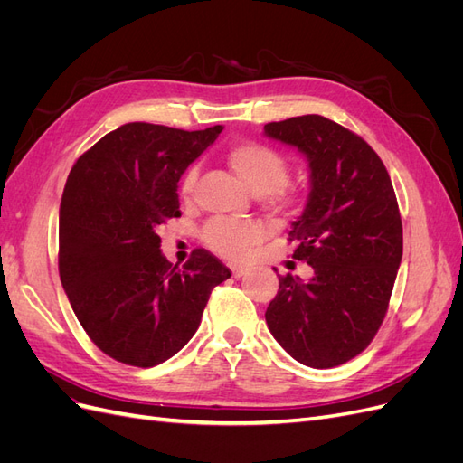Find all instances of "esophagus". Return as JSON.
Masks as SVG:
<instances>
[{
    "mask_svg": "<svg viewBox=\"0 0 463 463\" xmlns=\"http://www.w3.org/2000/svg\"><path fill=\"white\" fill-rule=\"evenodd\" d=\"M230 270L235 278H241L243 274H247L249 269H245V266H240V264H230Z\"/></svg>",
    "mask_w": 463,
    "mask_h": 463,
    "instance_id": "34e87169",
    "label": "esophagus"
}]
</instances>
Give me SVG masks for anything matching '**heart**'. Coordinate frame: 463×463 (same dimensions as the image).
<instances>
[{
	"mask_svg": "<svg viewBox=\"0 0 463 463\" xmlns=\"http://www.w3.org/2000/svg\"><path fill=\"white\" fill-rule=\"evenodd\" d=\"M228 165L240 177L241 184L269 203L279 214H291L305 203V193L299 187L288 184L289 162L282 152L257 141L235 145L226 154ZM199 179V165L191 164L181 175L179 193L184 199H191ZM266 235L262 222L245 220L235 222L228 218L210 220L201 237L213 253L228 260H245L250 249L259 245Z\"/></svg>",
	"mask_w": 463,
	"mask_h": 463,
	"instance_id": "b5f03b06",
	"label": "heart"
}]
</instances>
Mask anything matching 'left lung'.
Listing matches in <instances>:
<instances>
[{"instance_id": "1", "label": "left lung", "mask_w": 463, "mask_h": 463, "mask_svg": "<svg viewBox=\"0 0 463 463\" xmlns=\"http://www.w3.org/2000/svg\"><path fill=\"white\" fill-rule=\"evenodd\" d=\"M264 133L309 160V201L289 241L313 269L309 282L279 276L266 325L303 365L338 367L373 342L388 311L403 249L396 193L378 154L332 119L289 118Z\"/></svg>"}]
</instances>
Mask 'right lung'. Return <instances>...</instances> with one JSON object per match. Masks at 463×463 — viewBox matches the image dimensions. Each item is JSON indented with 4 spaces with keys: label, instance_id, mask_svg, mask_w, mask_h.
Here are the masks:
<instances>
[{
    "label": "right lung",
    "instance_id": "obj_1",
    "mask_svg": "<svg viewBox=\"0 0 463 463\" xmlns=\"http://www.w3.org/2000/svg\"><path fill=\"white\" fill-rule=\"evenodd\" d=\"M222 125L184 131L125 123L73 164L60 206V278L89 338L125 365L154 367L197 332L214 286L232 276L194 249L184 269L160 253L179 218L177 181Z\"/></svg>",
    "mask_w": 463,
    "mask_h": 463
}]
</instances>
